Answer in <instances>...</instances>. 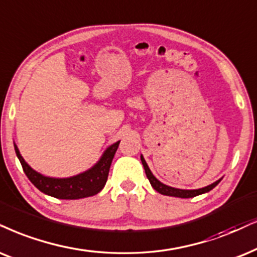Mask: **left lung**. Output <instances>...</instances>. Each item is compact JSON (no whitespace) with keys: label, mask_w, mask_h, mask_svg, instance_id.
<instances>
[{"label":"left lung","mask_w":257,"mask_h":257,"mask_svg":"<svg viewBox=\"0 0 257 257\" xmlns=\"http://www.w3.org/2000/svg\"><path fill=\"white\" fill-rule=\"evenodd\" d=\"M141 161H142V165H144V168H145V172H146V175H147L149 183L154 188L155 191H158L159 193L164 194V196H171V197H178V198H192V197H196V196H199V194H203V193H206L209 192V191L212 190L213 187H216L217 185L219 184V180L215 181L213 184L209 185V186H205L203 188H198V190H181V188H175V187H171V186H167V185L162 184L161 181H159L157 178L153 175V173L149 170L147 162H146L144 155H141Z\"/></svg>","instance_id":"1"}]
</instances>
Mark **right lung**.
<instances>
[{
  "instance_id": "right-lung-1",
  "label": "right lung",
  "mask_w": 257,
  "mask_h": 257,
  "mask_svg": "<svg viewBox=\"0 0 257 257\" xmlns=\"http://www.w3.org/2000/svg\"><path fill=\"white\" fill-rule=\"evenodd\" d=\"M118 145L119 141L109 146L99 160L90 170L70 178H51L42 175L39 172L34 171L25 161L15 144L14 148L16 157L20 160L27 178L42 193L58 198V199H80V198L95 196L104 187L106 180H108L111 161L117 151Z\"/></svg>"
}]
</instances>
